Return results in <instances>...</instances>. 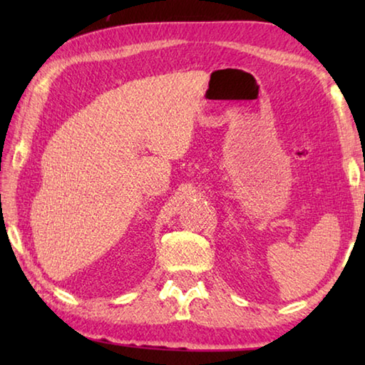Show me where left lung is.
<instances>
[{
	"mask_svg": "<svg viewBox=\"0 0 365 365\" xmlns=\"http://www.w3.org/2000/svg\"><path fill=\"white\" fill-rule=\"evenodd\" d=\"M364 201H365V197H364Z\"/></svg>",
	"mask_w": 365,
	"mask_h": 365,
	"instance_id": "obj_1",
	"label": "left lung"
}]
</instances>
